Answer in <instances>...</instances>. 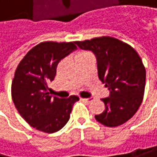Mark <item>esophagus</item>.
I'll return each instance as SVG.
<instances>
[{"label": "esophagus", "instance_id": "esophagus-1", "mask_svg": "<svg viewBox=\"0 0 157 157\" xmlns=\"http://www.w3.org/2000/svg\"><path fill=\"white\" fill-rule=\"evenodd\" d=\"M81 100H82V101H86V102H90V101H93L92 98H81Z\"/></svg>", "mask_w": 157, "mask_h": 157}]
</instances>
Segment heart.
<instances>
[{
    "label": "heart",
    "instance_id": "b5f03b06",
    "mask_svg": "<svg viewBox=\"0 0 157 157\" xmlns=\"http://www.w3.org/2000/svg\"><path fill=\"white\" fill-rule=\"evenodd\" d=\"M86 53H87V52H82V53H79L78 56H81V55H86Z\"/></svg>",
    "mask_w": 157,
    "mask_h": 157
}]
</instances>
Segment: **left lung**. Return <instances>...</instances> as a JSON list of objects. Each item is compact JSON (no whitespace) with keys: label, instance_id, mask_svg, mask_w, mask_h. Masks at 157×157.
<instances>
[{"label":"left lung","instance_id":"8db88e82","mask_svg":"<svg viewBox=\"0 0 157 157\" xmlns=\"http://www.w3.org/2000/svg\"><path fill=\"white\" fill-rule=\"evenodd\" d=\"M75 43L95 55L98 77L109 90V97L101 99L105 109L95 116L96 121L107 127L123 124L135 115L143 100L146 71L141 58L130 45L111 36Z\"/></svg>","mask_w":157,"mask_h":157}]
</instances>
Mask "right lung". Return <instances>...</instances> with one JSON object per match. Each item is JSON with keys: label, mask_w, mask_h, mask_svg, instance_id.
<instances>
[{"label": "right lung", "mask_w": 157, "mask_h": 157, "mask_svg": "<svg viewBox=\"0 0 157 157\" xmlns=\"http://www.w3.org/2000/svg\"><path fill=\"white\" fill-rule=\"evenodd\" d=\"M75 42H41L30 50L15 71L11 93L20 115L32 127L44 133L62 129L70 120L77 96L52 97L48 84L53 81L61 59L77 49Z\"/></svg>", "instance_id": "right-lung-1"}]
</instances>
